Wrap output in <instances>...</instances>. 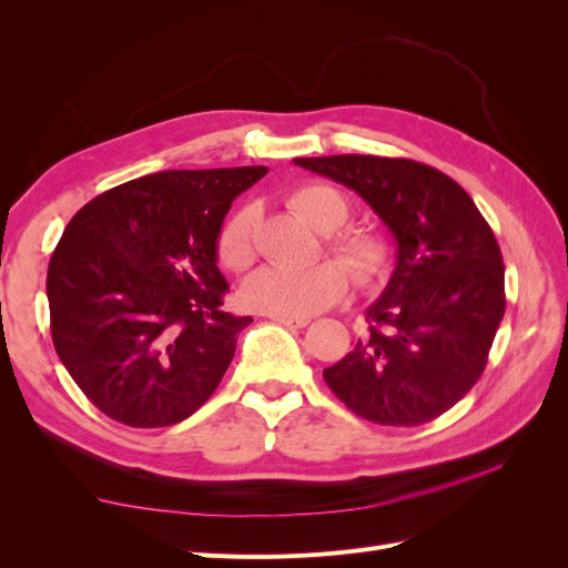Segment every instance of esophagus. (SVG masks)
<instances>
[{"label":"esophagus","instance_id":"34e87169","mask_svg":"<svg viewBox=\"0 0 568 568\" xmlns=\"http://www.w3.org/2000/svg\"><path fill=\"white\" fill-rule=\"evenodd\" d=\"M272 320L284 324L286 329H303V326L311 324V320H305V317H272Z\"/></svg>","mask_w":568,"mask_h":568}]
</instances>
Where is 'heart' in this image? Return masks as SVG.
I'll list each match as a JSON object with an SVG mask.
<instances>
[{"mask_svg":"<svg viewBox=\"0 0 568 568\" xmlns=\"http://www.w3.org/2000/svg\"><path fill=\"white\" fill-rule=\"evenodd\" d=\"M307 225L320 232H334L346 222L351 205L329 184H305L288 196ZM257 209L253 203L236 209L217 234V255L225 267L246 270L253 257V232ZM329 248L346 263L359 282H369L386 263V246L379 234L369 230H346L329 239ZM348 270L341 263L324 261L313 267L288 270L265 265L255 270L242 284V301L255 313L270 317H311L332 307L348 288Z\"/></svg>","mask_w":568,"mask_h":568,"instance_id":"b5f03b06","label":"heart"}]
</instances>
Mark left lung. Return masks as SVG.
Masks as SVG:
<instances>
[{"mask_svg": "<svg viewBox=\"0 0 568 568\" xmlns=\"http://www.w3.org/2000/svg\"><path fill=\"white\" fill-rule=\"evenodd\" d=\"M363 196L395 239V270L367 307L369 332L324 369L357 417L419 426L440 417L484 374L505 315V265L486 217L440 170L409 159H294Z\"/></svg>", "mask_w": 568, "mask_h": 568, "instance_id": "1", "label": "left lung"}]
</instances>
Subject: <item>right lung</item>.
<instances>
[{"mask_svg":"<svg viewBox=\"0 0 568 568\" xmlns=\"http://www.w3.org/2000/svg\"><path fill=\"white\" fill-rule=\"evenodd\" d=\"M265 165L163 170L73 215L47 272L51 341L106 417L178 424L211 398L251 317L222 307L217 234Z\"/></svg>","mask_w":568,"mask_h":568,"instance_id":"add662e5","label":"right lung"}]
</instances>
